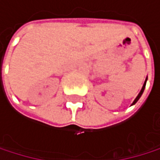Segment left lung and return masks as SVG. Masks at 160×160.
Listing matches in <instances>:
<instances>
[{"mask_svg":"<svg viewBox=\"0 0 160 160\" xmlns=\"http://www.w3.org/2000/svg\"><path fill=\"white\" fill-rule=\"evenodd\" d=\"M146 82H147V78H146V81H145V82H144V84H143V86H142V89H141V91L139 92V94L137 95V97L135 98V100L133 101V102H132V104H134V103H136L137 102V101L140 99V97H141V95L143 94V92H144V89H145V86H146Z\"/></svg>","mask_w":160,"mask_h":160,"instance_id":"left-lung-1","label":"left lung"}]
</instances>
